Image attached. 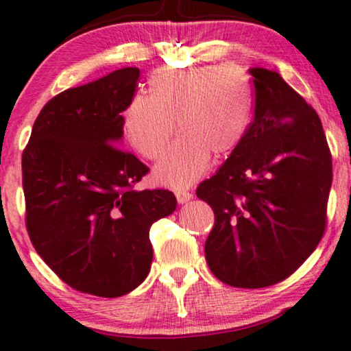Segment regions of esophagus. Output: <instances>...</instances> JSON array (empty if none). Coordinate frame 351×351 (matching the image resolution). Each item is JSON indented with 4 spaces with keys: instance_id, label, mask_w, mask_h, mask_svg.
Masks as SVG:
<instances>
[{
    "instance_id": "1",
    "label": "esophagus",
    "mask_w": 351,
    "mask_h": 351,
    "mask_svg": "<svg viewBox=\"0 0 351 351\" xmlns=\"http://www.w3.org/2000/svg\"><path fill=\"white\" fill-rule=\"evenodd\" d=\"M175 196H176V201L180 204H186L193 199V193H189V191H176Z\"/></svg>"
}]
</instances>
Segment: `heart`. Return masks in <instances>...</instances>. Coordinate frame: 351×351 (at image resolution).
<instances>
[{
	"label": "heart",
	"instance_id": "heart-1",
	"mask_svg": "<svg viewBox=\"0 0 351 351\" xmlns=\"http://www.w3.org/2000/svg\"><path fill=\"white\" fill-rule=\"evenodd\" d=\"M252 113L251 79L238 64L160 68L150 74L147 99L137 95L123 112L128 143L147 160L163 154L173 134L180 137L157 163L154 178L168 188H188L245 137Z\"/></svg>",
	"mask_w": 351,
	"mask_h": 351
}]
</instances>
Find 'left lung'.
Instances as JSON below:
<instances>
[{
	"mask_svg": "<svg viewBox=\"0 0 351 351\" xmlns=\"http://www.w3.org/2000/svg\"><path fill=\"white\" fill-rule=\"evenodd\" d=\"M254 119L227 162L196 191L215 214L212 274L237 288L290 277L326 230L332 157L322 123L277 71L251 68Z\"/></svg>",
	"mask_w": 351,
	"mask_h": 351,
	"instance_id": "8db88e82",
	"label": "left lung"
}]
</instances>
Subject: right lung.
<instances>
[{"mask_svg": "<svg viewBox=\"0 0 351 351\" xmlns=\"http://www.w3.org/2000/svg\"><path fill=\"white\" fill-rule=\"evenodd\" d=\"M139 74L117 69L53 97L22 154L35 251L74 290L104 298L145 280L154 254L149 230L176 208L171 191L134 189L149 168L117 147Z\"/></svg>", "mask_w": 351, "mask_h": 351, "instance_id": "1", "label": "right lung"}]
</instances>
